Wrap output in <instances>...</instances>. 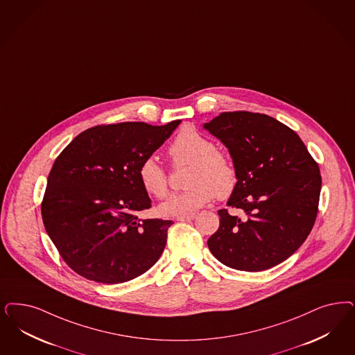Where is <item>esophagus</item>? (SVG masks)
<instances>
[{"mask_svg": "<svg viewBox=\"0 0 355 355\" xmlns=\"http://www.w3.org/2000/svg\"><path fill=\"white\" fill-rule=\"evenodd\" d=\"M196 218V214H189V215H182V216H178L177 220L180 221H191L194 220Z\"/></svg>", "mask_w": 355, "mask_h": 355, "instance_id": "34e87169", "label": "esophagus"}]
</instances>
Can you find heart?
<instances>
[{
    "mask_svg": "<svg viewBox=\"0 0 355 355\" xmlns=\"http://www.w3.org/2000/svg\"><path fill=\"white\" fill-rule=\"evenodd\" d=\"M169 155L174 165L190 164L184 180L189 187L161 203V215H189L206 206L215 196L227 199L236 191L239 173L232 159L196 128L184 127L173 140ZM137 178L148 196L156 199L164 198L169 191L168 173L153 157H147L140 164Z\"/></svg>",
    "mask_w": 355,
    "mask_h": 355,
    "instance_id": "b5f03b06",
    "label": "heart"
}]
</instances>
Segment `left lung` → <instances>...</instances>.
Masks as SVG:
<instances>
[{"mask_svg": "<svg viewBox=\"0 0 355 355\" xmlns=\"http://www.w3.org/2000/svg\"><path fill=\"white\" fill-rule=\"evenodd\" d=\"M205 128L225 144L239 173L219 230L208 239L211 253L228 268L270 269L293 254L316 220L321 190L318 164L297 134L265 114L221 112Z\"/></svg>", "mask_w": 355, "mask_h": 355, "instance_id": "obj_1", "label": "left lung"}]
</instances>
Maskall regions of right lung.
<instances>
[{
	"instance_id": "1",
	"label": "right lung",
	"mask_w": 355,
	"mask_h": 355,
	"mask_svg": "<svg viewBox=\"0 0 355 355\" xmlns=\"http://www.w3.org/2000/svg\"><path fill=\"white\" fill-rule=\"evenodd\" d=\"M180 122L96 125L76 136L55 159L42 219L74 272L114 284L134 279L159 261L173 223L137 219V212L152 207L137 169Z\"/></svg>"
}]
</instances>
